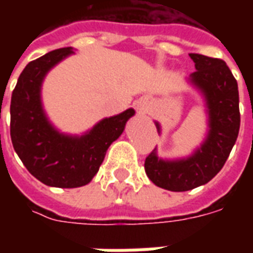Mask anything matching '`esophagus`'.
I'll list each match as a JSON object with an SVG mask.
<instances>
[{"label": "esophagus", "instance_id": "1", "mask_svg": "<svg viewBox=\"0 0 253 253\" xmlns=\"http://www.w3.org/2000/svg\"><path fill=\"white\" fill-rule=\"evenodd\" d=\"M139 110H141V111L145 110V104H141V105H139Z\"/></svg>", "mask_w": 253, "mask_h": 253}]
</instances>
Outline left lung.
<instances>
[{"label": "left lung", "instance_id": "left-lung-1", "mask_svg": "<svg viewBox=\"0 0 253 253\" xmlns=\"http://www.w3.org/2000/svg\"><path fill=\"white\" fill-rule=\"evenodd\" d=\"M196 72L190 83L201 90L209 114V132L190 157L161 160L154 149L145 160V172L154 184L181 192L203 186L217 175L226 163L240 130L239 88L228 65L222 59L190 54ZM157 130L160 125L156 122Z\"/></svg>", "mask_w": 253, "mask_h": 253}]
</instances>
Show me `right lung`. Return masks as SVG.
I'll list each match as a JSON object with an SVG mask.
<instances>
[{
  "label": "right lung",
  "instance_id": "obj_1",
  "mask_svg": "<svg viewBox=\"0 0 253 253\" xmlns=\"http://www.w3.org/2000/svg\"><path fill=\"white\" fill-rule=\"evenodd\" d=\"M73 54L72 47L58 48L30 62L20 74L10 100V138L25 168L43 184L76 188L88 184L97 173L107 149L121 137L135 111L105 118L81 137L59 132L47 119L41 97L48 70Z\"/></svg>",
  "mask_w": 253,
  "mask_h": 253
}]
</instances>
